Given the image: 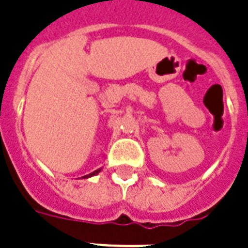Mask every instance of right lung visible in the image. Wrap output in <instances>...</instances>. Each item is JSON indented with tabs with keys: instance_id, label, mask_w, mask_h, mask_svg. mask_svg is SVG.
Returning a JSON list of instances; mask_svg holds the SVG:
<instances>
[{
	"instance_id": "obj_1",
	"label": "right lung",
	"mask_w": 248,
	"mask_h": 248,
	"mask_svg": "<svg viewBox=\"0 0 248 248\" xmlns=\"http://www.w3.org/2000/svg\"><path fill=\"white\" fill-rule=\"evenodd\" d=\"M101 170H102V168H99V170H94V172H92V173H89V174H86V176H82L81 178H89V177H93V176H95V174L99 173V172H101Z\"/></svg>"
}]
</instances>
